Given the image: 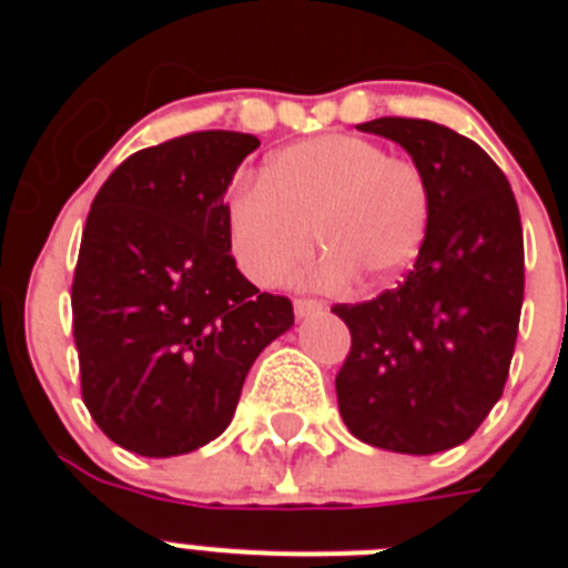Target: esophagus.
<instances>
[{
    "instance_id": "34e87169",
    "label": "esophagus",
    "mask_w": 568,
    "mask_h": 568,
    "mask_svg": "<svg viewBox=\"0 0 568 568\" xmlns=\"http://www.w3.org/2000/svg\"><path fill=\"white\" fill-rule=\"evenodd\" d=\"M293 310L298 318H310V315H318L321 310H324V304L315 298H295L293 301Z\"/></svg>"
}]
</instances>
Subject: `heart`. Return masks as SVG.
<instances>
[{"label": "heart", "instance_id": "b5f03b06", "mask_svg": "<svg viewBox=\"0 0 568 568\" xmlns=\"http://www.w3.org/2000/svg\"><path fill=\"white\" fill-rule=\"evenodd\" d=\"M227 239L239 267L264 287L313 253L318 278L358 273L384 284L404 273L429 230V187L420 168L358 135H315L264 164L261 182L230 195Z\"/></svg>", "mask_w": 568, "mask_h": 568}]
</instances>
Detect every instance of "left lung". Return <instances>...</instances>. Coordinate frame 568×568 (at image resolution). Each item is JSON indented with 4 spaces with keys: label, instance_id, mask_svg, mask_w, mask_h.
I'll list each match as a JSON object with an SVG mask.
<instances>
[{
    "label": "left lung",
    "instance_id": "left-lung-1",
    "mask_svg": "<svg viewBox=\"0 0 568 568\" xmlns=\"http://www.w3.org/2000/svg\"><path fill=\"white\" fill-rule=\"evenodd\" d=\"M358 130L413 155L429 230L398 287L333 307L353 335L338 409L364 444L435 455L471 438L509 378L524 307L518 202L486 150L444 124L384 115Z\"/></svg>",
    "mask_w": 568,
    "mask_h": 568
}]
</instances>
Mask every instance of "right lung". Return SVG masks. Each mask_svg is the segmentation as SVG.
<instances>
[{
  "instance_id": "add662e5",
  "label": "right lung",
  "mask_w": 568,
  "mask_h": 568,
  "mask_svg": "<svg viewBox=\"0 0 568 568\" xmlns=\"http://www.w3.org/2000/svg\"><path fill=\"white\" fill-rule=\"evenodd\" d=\"M258 139L202 130L139 150L90 204L70 290L82 398L113 444L187 455L233 420L293 304L235 267L227 195Z\"/></svg>"
}]
</instances>
